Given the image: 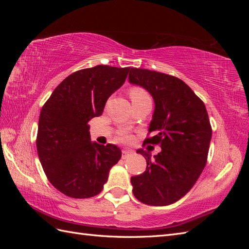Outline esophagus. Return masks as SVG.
Returning <instances> with one entry per match:
<instances>
[{
    "label": "esophagus",
    "instance_id": "1",
    "mask_svg": "<svg viewBox=\"0 0 249 249\" xmlns=\"http://www.w3.org/2000/svg\"><path fill=\"white\" fill-rule=\"evenodd\" d=\"M134 152L132 149H123V158H126L127 156H131Z\"/></svg>",
    "mask_w": 249,
    "mask_h": 249
}]
</instances>
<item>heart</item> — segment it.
<instances>
[{"label":"heart","instance_id":"heart-1","mask_svg":"<svg viewBox=\"0 0 249 249\" xmlns=\"http://www.w3.org/2000/svg\"><path fill=\"white\" fill-rule=\"evenodd\" d=\"M130 96H131L132 102L144 100V99H149L145 90H143L142 88H139V87H134V88H132V89L130 90ZM122 139H123L124 141H131L132 137H131V135L126 134V133H124V134L122 135Z\"/></svg>","mask_w":249,"mask_h":249}]
</instances>
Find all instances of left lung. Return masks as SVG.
<instances>
[{
  "mask_svg": "<svg viewBox=\"0 0 249 249\" xmlns=\"http://www.w3.org/2000/svg\"><path fill=\"white\" fill-rule=\"evenodd\" d=\"M129 82L149 92L155 102L145 142L159 144L152 157L142 148L137 154L146 160L142 175L132 177L133 193L149 206H168L191 190L206 166L212 129L205 104L185 82L169 74L131 69Z\"/></svg>",
  "mask_w": 249,
  "mask_h": 249,
  "instance_id": "left-lung-1",
  "label": "left lung"
}]
</instances>
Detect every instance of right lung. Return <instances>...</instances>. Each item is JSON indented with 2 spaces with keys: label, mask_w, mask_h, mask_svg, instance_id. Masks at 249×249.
Listing matches in <instances>:
<instances>
[{
  "label": "right lung",
  "mask_w": 249,
  "mask_h": 249,
  "mask_svg": "<svg viewBox=\"0 0 249 249\" xmlns=\"http://www.w3.org/2000/svg\"><path fill=\"white\" fill-rule=\"evenodd\" d=\"M129 71L107 65L78 71L60 83L43 105L37 153L51 184L67 196H95L122 158L116 145L91 141L88 122L103 114L107 100L124 85Z\"/></svg>",
  "instance_id": "add662e5"
}]
</instances>
